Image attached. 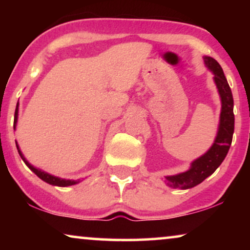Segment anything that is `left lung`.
I'll use <instances>...</instances> for the list:
<instances>
[{
	"instance_id": "obj_1",
	"label": "left lung",
	"mask_w": 250,
	"mask_h": 250,
	"mask_svg": "<svg viewBox=\"0 0 250 250\" xmlns=\"http://www.w3.org/2000/svg\"><path fill=\"white\" fill-rule=\"evenodd\" d=\"M205 63L214 73V81L221 95L222 111L220 127L211 148L204 156L194 160L189 170L166 177L167 184L169 187L179 188V189H190L196 187L217 169L228 155L234 132L233 97L227 78L224 76L223 69L220 63L210 57H205Z\"/></svg>"
}]
</instances>
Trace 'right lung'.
<instances>
[{"label":"right lung","instance_id":"right-lung-1","mask_svg":"<svg viewBox=\"0 0 250 250\" xmlns=\"http://www.w3.org/2000/svg\"><path fill=\"white\" fill-rule=\"evenodd\" d=\"M17 118H18V104H17V108H16V111H15V126H13V127H16ZM17 149H18L19 155H20V157H21V159L23 160V162H25L26 165L28 166L29 168L32 169L33 172L35 173L36 175L40 177L41 180H43L44 182H46V183H49V184H52V186H58V187H68V186H74V184L78 183V181L62 180V179H59V177H56V176H53V175H50V174H47V173H45V172H43V170L35 168V167L30 165V164H29L28 162H27V160L25 159V157L22 156L21 151H20V150H19V146H18V145H17Z\"/></svg>","mask_w":250,"mask_h":250}]
</instances>
